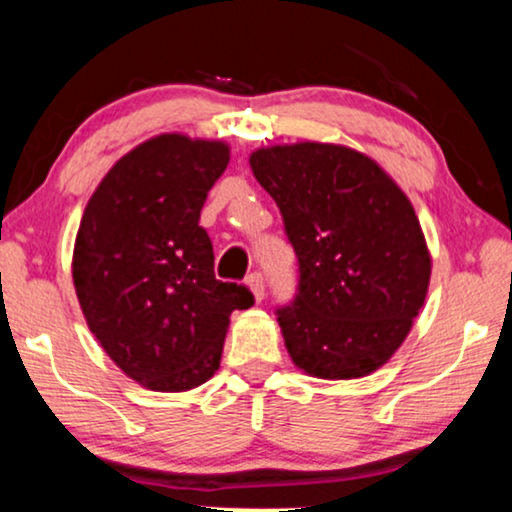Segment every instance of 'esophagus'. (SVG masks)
Instances as JSON below:
<instances>
[{"mask_svg":"<svg viewBox=\"0 0 512 512\" xmlns=\"http://www.w3.org/2000/svg\"><path fill=\"white\" fill-rule=\"evenodd\" d=\"M247 284H249L251 293H254V298L261 303V300L265 298V279L261 272H251V275L247 277Z\"/></svg>","mask_w":512,"mask_h":512,"instance_id":"esophagus-1","label":"esophagus"}]
</instances>
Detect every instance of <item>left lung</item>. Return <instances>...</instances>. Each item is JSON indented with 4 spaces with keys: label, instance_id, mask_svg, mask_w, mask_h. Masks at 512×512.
Wrapping results in <instances>:
<instances>
[{
    "label": "left lung",
    "instance_id": "left-lung-1",
    "mask_svg": "<svg viewBox=\"0 0 512 512\" xmlns=\"http://www.w3.org/2000/svg\"><path fill=\"white\" fill-rule=\"evenodd\" d=\"M249 163L298 258L296 293L275 312L293 363L324 380L373 373L429 289L431 258L410 200L345 146H272Z\"/></svg>",
    "mask_w": 512,
    "mask_h": 512
}]
</instances>
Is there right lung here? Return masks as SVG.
Segmentation results:
<instances>
[{
    "label": "right lung",
    "mask_w": 512,
    "mask_h": 512,
    "mask_svg": "<svg viewBox=\"0 0 512 512\" xmlns=\"http://www.w3.org/2000/svg\"><path fill=\"white\" fill-rule=\"evenodd\" d=\"M221 142L160 135L111 167L83 212L72 275L81 310L118 368L156 391H186L219 368L228 317L254 305L214 277L200 226L228 167Z\"/></svg>",
    "instance_id": "1"
}]
</instances>
